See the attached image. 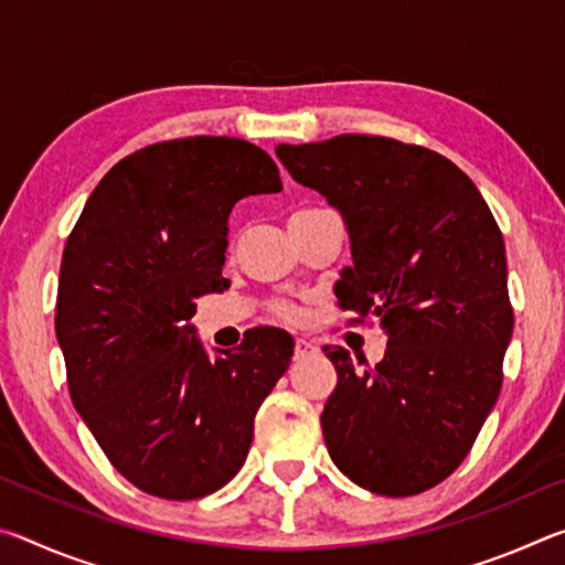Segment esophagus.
I'll list each match as a JSON object with an SVG mask.
<instances>
[{
  "label": "esophagus",
  "instance_id": "34e87169",
  "mask_svg": "<svg viewBox=\"0 0 565 565\" xmlns=\"http://www.w3.org/2000/svg\"><path fill=\"white\" fill-rule=\"evenodd\" d=\"M317 351V347H313L311 341H306V339H296V343H294V359L299 361V359H306L309 356V353H313Z\"/></svg>",
  "mask_w": 565,
  "mask_h": 565
}]
</instances>
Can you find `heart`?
<instances>
[{
  "instance_id": "b5f03b06",
  "label": "heart",
  "mask_w": 565,
  "mask_h": 565,
  "mask_svg": "<svg viewBox=\"0 0 565 565\" xmlns=\"http://www.w3.org/2000/svg\"><path fill=\"white\" fill-rule=\"evenodd\" d=\"M271 311L279 319H284V321H296V319H299V311H296V306L289 303V301H274L271 303Z\"/></svg>"
}]
</instances>
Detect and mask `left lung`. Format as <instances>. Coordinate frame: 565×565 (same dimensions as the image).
Instances as JSON below:
<instances>
[{
  "instance_id": "left-lung-1",
  "label": "left lung",
  "mask_w": 565,
  "mask_h": 565,
  "mask_svg": "<svg viewBox=\"0 0 565 565\" xmlns=\"http://www.w3.org/2000/svg\"><path fill=\"white\" fill-rule=\"evenodd\" d=\"M276 154L347 222L339 306L388 333L376 366L327 347L339 376L321 414L331 461L391 499L434 489L501 394L513 333L501 228L473 181L426 147L341 134Z\"/></svg>"
}]
</instances>
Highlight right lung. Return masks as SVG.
Segmentation results:
<instances>
[{
  "mask_svg": "<svg viewBox=\"0 0 565 565\" xmlns=\"http://www.w3.org/2000/svg\"><path fill=\"white\" fill-rule=\"evenodd\" d=\"M281 191L264 149L234 137L149 145L114 164L66 238L56 339L74 408L139 491L194 501L244 466L254 416L294 339L259 327L209 359L196 296L226 289L228 214Z\"/></svg>",
  "mask_w": 565,
  "mask_h": 565,
  "instance_id": "1",
  "label": "right lung"
}]
</instances>
